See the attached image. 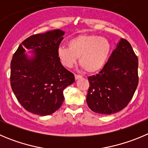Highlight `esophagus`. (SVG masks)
Instances as JSON below:
<instances>
[{
  "mask_svg": "<svg viewBox=\"0 0 148 148\" xmlns=\"http://www.w3.org/2000/svg\"><path fill=\"white\" fill-rule=\"evenodd\" d=\"M82 78V76H81V75H75V80H78V79H79V78Z\"/></svg>",
  "mask_w": 148,
  "mask_h": 148,
  "instance_id": "34e87169",
  "label": "esophagus"
}]
</instances>
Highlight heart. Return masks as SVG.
<instances>
[{"instance_id":"b5f03b06","label":"heart","mask_w":148,"mask_h":148,"mask_svg":"<svg viewBox=\"0 0 148 148\" xmlns=\"http://www.w3.org/2000/svg\"><path fill=\"white\" fill-rule=\"evenodd\" d=\"M112 52L110 41L95 34H80L72 38L68 47L57 50L59 62L66 67H73L78 62L89 73L101 71L106 66Z\"/></svg>"}]
</instances>
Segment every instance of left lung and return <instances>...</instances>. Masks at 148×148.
Listing matches in <instances>:
<instances>
[{"label": "left lung", "mask_w": 148, "mask_h": 148, "mask_svg": "<svg viewBox=\"0 0 148 148\" xmlns=\"http://www.w3.org/2000/svg\"><path fill=\"white\" fill-rule=\"evenodd\" d=\"M86 103L92 112L112 114L121 111L138 85V58L131 44L121 39L99 74L88 77Z\"/></svg>", "instance_id": "8db88e82"}]
</instances>
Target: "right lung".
I'll list each match as a JSON object with an SVG mask.
<instances>
[{
  "label": "right lung",
  "instance_id": "right-lung-1",
  "mask_svg": "<svg viewBox=\"0 0 148 148\" xmlns=\"http://www.w3.org/2000/svg\"><path fill=\"white\" fill-rule=\"evenodd\" d=\"M64 35V32L56 29L29 36L12 57V91L22 106L34 114L47 116L58 110L64 101V89L75 81L57 57Z\"/></svg>",
  "mask_w": 148,
  "mask_h": 148
}]
</instances>
